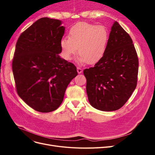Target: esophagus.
Listing matches in <instances>:
<instances>
[{"label":"esophagus","instance_id":"34e87169","mask_svg":"<svg viewBox=\"0 0 155 155\" xmlns=\"http://www.w3.org/2000/svg\"><path fill=\"white\" fill-rule=\"evenodd\" d=\"M77 71H78V74H81L83 72V70L82 68H79V67H77Z\"/></svg>","mask_w":155,"mask_h":155}]
</instances>
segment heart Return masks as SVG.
<instances>
[{
  "label": "heart",
  "instance_id": "1",
  "mask_svg": "<svg viewBox=\"0 0 155 155\" xmlns=\"http://www.w3.org/2000/svg\"><path fill=\"white\" fill-rule=\"evenodd\" d=\"M108 40L105 27L85 22L77 23L70 28L68 38L63 37L60 41L61 56L70 61L78 51L79 63L94 64L104 57Z\"/></svg>",
  "mask_w": 155,
  "mask_h": 155
}]
</instances>
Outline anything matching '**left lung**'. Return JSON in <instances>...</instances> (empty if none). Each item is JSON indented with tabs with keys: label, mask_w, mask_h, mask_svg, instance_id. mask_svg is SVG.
I'll list each match as a JSON object with an SVG mask.
<instances>
[{
	"label": "left lung",
	"mask_w": 155,
	"mask_h": 155,
	"mask_svg": "<svg viewBox=\"0 0 155 155\" xmlns=\"http://www.w3.org/2000/svg\"><path fill=\"white\" fill-rule=\"evenodd\" d=\"M138 72V59L133 41L115 21L104 57L83 71L90 104L102 111L120 109L135 90Z\"/></svg>",
	"instance_id": "obj_1"
}]
</instances>
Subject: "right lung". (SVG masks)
<instances>
[{
    "label": "right lung",
    "instance_id": "add662e5",
    "mask_svg": "<svg viewBox=\"0 0 155 155\" xmlns=\"http://www.w3.org/2000/svg\"><path fill=\"white\" fill-rule=\"evenodd\" d=\"M61 21L41 18L18 37L12 61L18 95L38 112H50L61 104L70 82L78 75L75 65L62 59Z\"/></svg>",
    "mask_w": 155,
    "mask_h": 155
}]
</instances>
